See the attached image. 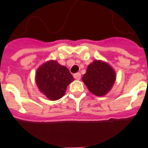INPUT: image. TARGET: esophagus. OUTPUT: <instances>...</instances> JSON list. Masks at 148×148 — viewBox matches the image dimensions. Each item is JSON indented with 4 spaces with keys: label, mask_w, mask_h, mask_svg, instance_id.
<instances>
[{
    "label": "esophagus",
    "mask_w": 148,
    "mask_h": 148,
    "mask_svg": "<svg viewBox=\"0 0 148 148\" xmlns=\"http://www.w3.org/2000/svg\"><path fill=\"white\" fill-rule=\"evenodd\" d=\"M73 76H74V78H75V79H77V80H79V79H81V73H75Z\"/></svg>",
    "instance_id": "1"
}]
</instances>
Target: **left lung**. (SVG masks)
<instances>
[{
	"mask_svg": "<svg viewBox=\"0 0 148 148\" xmlns=\"http://www.w3.org/2000/svg\"><path fill=\"white\" fill-rule=\"evenodd\" d=\"M82 81L91 93L96 96H103L113 87L116 73L108 63L96 60L88 65Z\"/></svg>",
	"mask_w": 148,
	"mask_h": 148,
	"instance_id": "obj_1",
	"label": "left lung"
}]
</instances>
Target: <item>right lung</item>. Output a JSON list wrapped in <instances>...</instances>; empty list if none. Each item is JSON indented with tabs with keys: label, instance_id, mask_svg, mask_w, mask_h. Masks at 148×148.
<instances>
[{
	"label": "right lung",
	"instance_id": "1",
	"mask_svg": "<svg viewBox=\"0 0 148 148\" xmlns=\"http://www.w3.org/2000/svg\"><path fill=\"white\" fill-rule=\"evenodd\" d=\"M73 80L69 69L56 60L42 64L35 75V82L40 91L51 101H57L63 97L67 86Z\"/></svg>",
	"mask_w": 148,
	"mask_h": 148
}]
</instances>
